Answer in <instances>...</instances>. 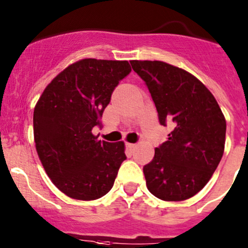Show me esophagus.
<instances>
[{
    "instance_id": "esophagus-1",
    "label": "esophagus",
    "mask_w": 248,
    "mask_h": 248,
    "mask_svg": "<svg viewBox=\"0 0 248 248\" xmlns=\"http://www.w3.org/2000/svg\"><path fill=\"white\" fill-rule=\"evenodd\" d=\"M126 147H128V149H130V150H133V149H135L136 147V144H131V142H126Z\"/></svg>"
}]
</instances>
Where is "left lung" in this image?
<instances>
[{"label":"left lung","instance_id":"1","mask_svg":"<svg viewBox=\"0 0 248 248\" xmlns=\"http://www.w3.org/2000/svg\"><path fill=\"white\" fill-rule=\"evenodd\" d=\"M151 93L169 139L144 166L147 189L166 202L186 201L212 178L224 154L226 122L212 92L197 77L162 61H130Z\"/></svg>","mask_w":248,"mask_h":248}]
</instances>
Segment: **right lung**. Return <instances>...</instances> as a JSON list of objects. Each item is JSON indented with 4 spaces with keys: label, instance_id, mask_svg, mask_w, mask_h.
<instances>
[{
    "label": "right lung",
    "instance_id": "1",
    "mask_svg": "<svg viewBox=\"0 0 248 248\" xmlns=\"http://www.w3.org/2000/svg\"><path fill=\"white\" fill-rule=\"evenodd\" d=\"M128 61L83 59L46 86L34 108V141L45 172L67 197L94 201L114 185L126 160L124 142H107L92 134Z\"/></svg>",
    "mask_w": 248,
    "mask_h": 248
}]
</instances>
